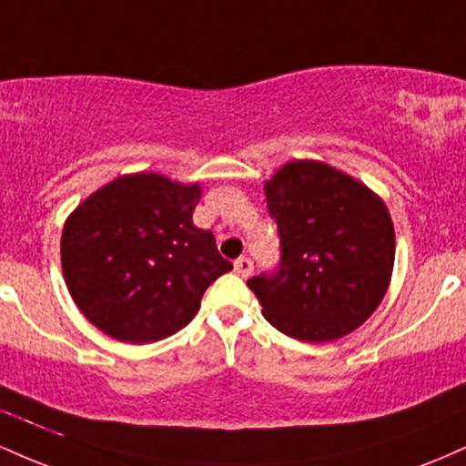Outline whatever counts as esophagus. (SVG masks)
<instances>
[{"instance_id": "1", "label": "esophagus", "mask_w": 466, "mask_h": 466, "mask_svg": "<svg viewBox=\"0 0 466 466\" xmlns=\"http://www.w3.org/2000/svg\"><path fill=\"white\" fill-rule=\"evenodd\" d=\"M234 271H237L240 278H248V276H251V271H254V263L243 256V258H238L237 263H234Z\"/></svg>"}]
</instances>
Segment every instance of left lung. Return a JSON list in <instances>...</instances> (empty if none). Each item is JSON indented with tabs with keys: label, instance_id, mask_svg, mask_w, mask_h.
Masks as SVG:
<instances>
[{
	"label": "left lung",
	"instance_id": "left-lung-1",
	"mask_svg": "<svg viewBox=\"0 0 466 466\" xmlns=\"http://www.w3.org/2000/svg\"><path fill=\"white\" fill-rule=\"evenodd\" d=\"M282 258L248 287L274 329L300 341H335L377 311L394 269L388 206L360 179L318 159H293L265 181Z\"/></svg>",
	"mask_w": 466,
	"mask_h": 466
}]
</instances>
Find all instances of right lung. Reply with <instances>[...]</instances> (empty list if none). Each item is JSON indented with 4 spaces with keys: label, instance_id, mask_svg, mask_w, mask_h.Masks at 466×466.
Listing matches in <instances>:
<instances>
[{
    "label": "right lung",
    "instance_id": "right-lung-1",
    "mask_svg": "<svg viewBox=\"0 0 466 466\" xmlns=\"http://www.w3.org/2000/svg\"><path fill=\"white\" fill-rule=\"evenodd\" d=\"M199 184L159 173L120 175L66 218L63 278L80 313L114 339L151 344L195 318L232 263L192 223Z\"/></svg>",
    "mask_w": 466,
    "mask_h": 466
}]
</instances>
